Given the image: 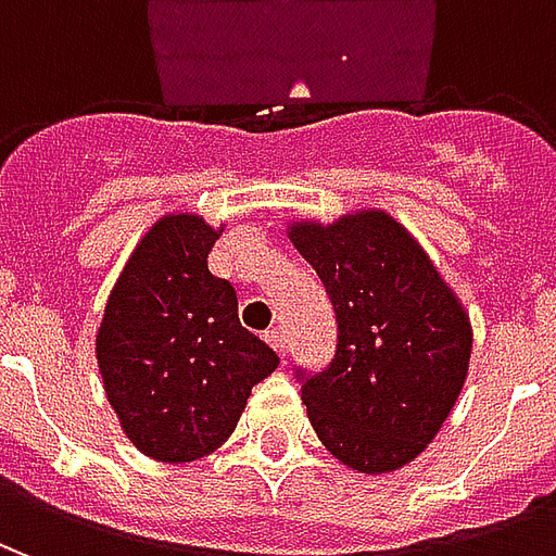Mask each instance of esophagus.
Segmentation results:
<instances>
[{
	"instance_id": "1",
	"label": "esophagus",
	"mask_w": 556,
	"mask_h": 556,
	"mask_svg": "<svg viewBox=\"0 0 556 556\" xmlns=\"http://www.w3.org/2000/svg\"><path fill=\"white\" fill-rule=\"evenodd\" d=\"M265 339H267V345H274V351L286 357V351H289V339H286V330L274 327V330H267Z\"/></svg>"
}]
</instances>
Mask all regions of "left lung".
Here are the masks:
<instances>
[{
  "label": "left lung",
  "instance_id": "obj_1",
  "mask_svg": "<svg viewBox=\"0 0 556 556\" xmlns=\"http://www.w3.org/2000/svg\"><path fill=\"white\" fill-rule=\"evenodd\" d=\"M291 241L337 315L333 361L294 369L318 441L361 473L408 465L462 393L473 342L467 313L384 211L298 223Z\"/></svg>",
  "mask_w": 556,
  "mask_h": 556
}]
</instances>
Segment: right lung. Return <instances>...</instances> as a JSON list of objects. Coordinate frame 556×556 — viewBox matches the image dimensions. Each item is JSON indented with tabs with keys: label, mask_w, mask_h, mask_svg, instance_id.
Masks as SVG:
<instances>
[{
	"label": "right lung",
	"mask_w": 556,
	"mask_h": 556,
	"mask_svg": "<svg viewBox=\"0 0 556 556\" xmlns=\"http://www.w3.org/2000/svg\"><path fill=\"white\" fill-rule=\"evenodd\" d=\"M217 231L169 214L139 241L106 301L98 363L139 453L193 462L229 438L277 351L238 321L229 279L207 270Z\"/></svg>",
	"instance_id": "obj_1"
}]
</instances>
